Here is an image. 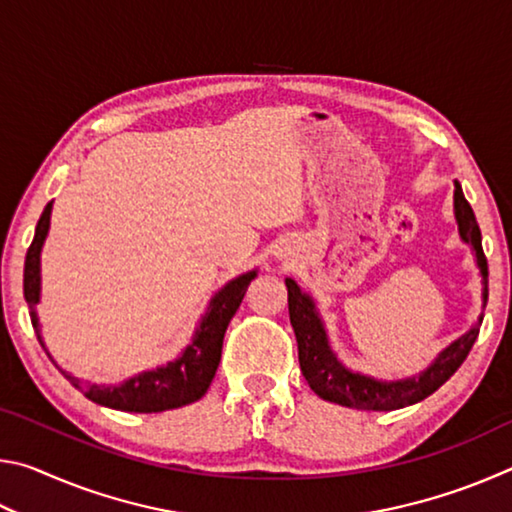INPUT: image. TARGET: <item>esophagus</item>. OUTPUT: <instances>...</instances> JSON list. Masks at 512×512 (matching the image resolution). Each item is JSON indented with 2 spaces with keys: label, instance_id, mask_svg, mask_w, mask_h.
Wrapping results in <instances>:
<instances>
[{
  "label": "esophagus",
  "instance_id": "esophagus-1",
  "mask_svg": "<svg viewBox=\"0 0 512 512\" xmlns=\"http://www.w3.org/2000/svg\"><path fill=\"white\" fill-rule=\"evenodd\" d=\"M277 257H280V259H282V257H284V255H282V253H277Z\"/></svg>",
  "mask_w": 512,
  "mask_h": 512
}]
</instances>
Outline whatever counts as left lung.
<instances>
[{"mask_svg":"<svg viewBox=\"0 0 512 512\" xmlns=\"http://www.w3.org/2000/svg\"><path fill=\"white\" fill-rule=\"evenodd\" d=\"M454 216L458 223V235L474 250L476 266H479L483 277L481 298L485 307V302H488V259L483 255L479 223H476L472 207L465 201V194L458 183H454ZM284 282H287L289 291V318L293 332H296L302 375H305L311 391L318 397L341 406H350V409L395 411L436 393L467 359L476 336H479V327L483 320V316H479V323L472 329H467L461 339L449 343L420 375L395 381H381L361 375V372H352L350 368L343 366L339 357L334 354L332 345H329L325 325L318 316L314 300H311L309 293L298 287L296 280L287 277Z\"/></svg>","mask_w":512,"mask_h":512,"instance_id":"left-lung-1","label":"left lung"}]
</instances>
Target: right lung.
I'll return each instance as SVG.
<instances>
[{"label": "right lung", "instance_id": "1", "mask_svg": "<svg viewBox=\"0 0 512 512\" xmlns=\"http://www.w3.org/2000/svg\"><path fill=\"white\" fill-rule=\"evenodd\" d=\"M49 221L51 203H47L45 212L40 216V221L36 225V235H33V241L27 250V259H24V300H27V305L31 309V323L36 327L40 343L42 336L36 314V305L40 302V250L49 235ZM255 277L257 271H248L235 277V280H230L219 293H214V298L210 300V305H207V311L192 336V343L180 352L178 359L169 361L167 366L144 370L140 375L121 381V384L115 386H83L79 379L67 375V372H63V375L72 381V386L79 388L88 400L117 411L160 413L201 400L212 384L216 368H219L225 329H228L232 316L237 314L241 300L246 296L248 284L250 280H255Z\"/></svg>", "mask_w": 512, "mask_h": 512}]
</instances>
